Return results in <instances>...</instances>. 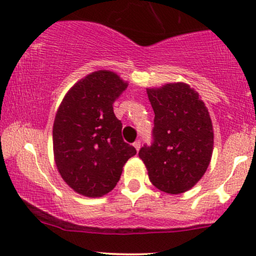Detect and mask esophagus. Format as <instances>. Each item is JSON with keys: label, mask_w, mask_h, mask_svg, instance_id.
Listing matches in <instances>:
<instances>
[{"label": "esophagus", "mask_w": 256, "mask_h": 256, "mask_svg": "<svg viewBox=\"0 0 256 256\" xmlns=\"http://www.w3.org/2000/svg\"><path fill=\"white\" fill-rule=\"evenodd\" d=\"M133 144H134V147L136 148V150H140V147H141V141L140 140H136Z\"/></svg>", "instance_id": "esophagus-1"}]
</instances>
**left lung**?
Wrapping results in <instances>:
<instances>
[{"instance_id":"obj_1","label":"left lung","mask_w":256,"mask_h":256,"mask_svg":"<svg viewBox=\"0 0 256 256\" xmlns=\"http://www.w3.org/2000/svg\"><path fill=\"white\" fill-rule=\"evenodd\" d=\"M154 110L152 144L138 150L156 188L178 194L190 190L210 164L212 123L200 94L184 83L147 89Z\"/></svg>"}]
</instances>
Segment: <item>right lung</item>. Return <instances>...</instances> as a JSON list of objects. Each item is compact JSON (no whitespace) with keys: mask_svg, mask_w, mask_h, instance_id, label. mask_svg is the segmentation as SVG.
<instances>
[{"mask_svg":"<svg viewBox=\"0 0 256 256\" xmlns=\"http://www.w3.org/2000/svg\"><path fill=\"white\" fill-rule=\"evenodd\" d=\"M116 74L94 72L66 94L53 124V150L62 179L78 194L100 197L115 188L136 150L122 138L114 103L127 89Z\"/></svg>","mask_w":256,"mask_h":256,"instance_id":"1","label":"right lung"}]
</instances>
